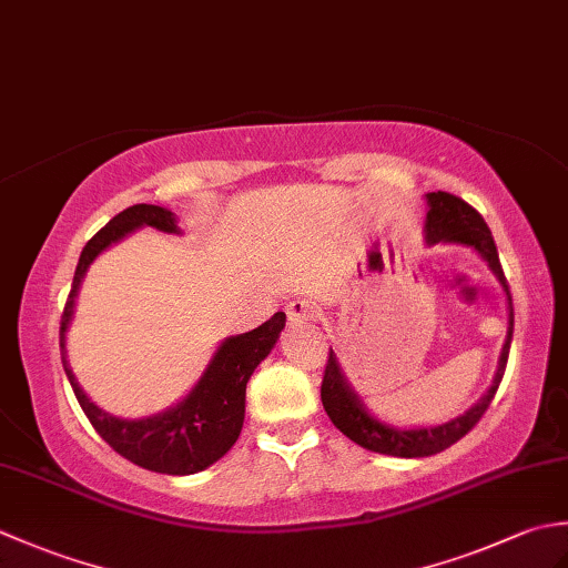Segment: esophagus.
I'll return each mask as SVG.
<instances>
[{"mask_svg": "<svg viewBox=\"0 0 568 568\" xmlns=\"http://www.w3.org/2000/svg\"><path fill=\"white\" fill-rule=\"evenodd\" d=\"M287 322L293 324V327H303V324L315 322L317 317V307L310 303V300H293L291 305L285 310Z\"/></svg>", "mask_w": 568, "mask_h": 568, "instance_id": "1", "label": "esophagus"}]
</instances>
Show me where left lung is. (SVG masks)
<instances>
[{"label": "left lung", "mask_w": 568, "mask_h": 568, "mask_svg": "<svg viewBox=\"0 0 568 568\" xmlns=\"http://www.w3.org/2000/svg\"><path fill=\"white\" fill-rule=\"evenodd\" d=\"M427 220H425V239L427 244H458L474 248L480 258L488 263V268L496 273V277L503 285L505 295H508V307H510V327H508V339L503 344L500 361L496 378H493L490 388L480 400L466 409L464 415H458L444 425L437 427H417V429H397L393 425H385V422L373 417L368 409L361 403L356 390L348 385L346 376L342 373L339 358H336L334 348H329L327 368H324L322 378V405L324 413L329 415L334 427L344 432L348 439L364 446L368 452L376 454H388V456H400V458H417V456H432L444 449H449L452 444L468 434L476 427V422L484 417L490 400L496 397L498 385L503 381L505 366H508V354H510V342H513V297L508 291V281H505L503 265L498 258L496 241L488 224L484 222L470 204H466L462 197L449 195V192H427Z\"/></svg>", "instance_id": "8db88e82"}]
</instances>
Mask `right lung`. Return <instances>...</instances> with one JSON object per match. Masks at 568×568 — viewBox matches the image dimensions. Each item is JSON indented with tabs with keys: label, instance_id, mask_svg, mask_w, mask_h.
<instances>
[{
	"label": "right lung",
	"instance_id": "1",
	"mask_svg": "<svg viewBox=\"0 0 568 568\" xmlns=\"http://www.w3.org/2000/svg\"><path fill=\"white\" fill-rule=\"evenodd\" d=\"M139 226H153L165 234H180L178 220L171 210L159 207V204H134V207L119 212L114 220L106 222V226H102L84 244L63 317H60V358H63L65 376L82 413L88 415L92 427L116 454H122L141 468L155 470V474L190 476L220 462L239 439L246 413V383L261 361L271 354L277 336H281L285 327V312H275L268 322H263L256 329L224 339L214 352L210 366L204 368L202 378L195 383V388L165 413L146 419H122L104 413L102 407L84 395L75 373L68 364L65 332L70 327L72 312H75V297L90 263L104 248L122 241Z\"/></svg>",
	"mask_w": 568,
	"mask_h": 568
}]
</instances>
